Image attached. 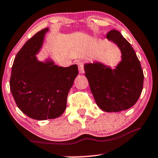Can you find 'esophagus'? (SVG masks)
<instances>
[{
  "instance_id": "34e87169",
  "label": "esophagus",
  "mask_w": 158,
  "mask_h": 158,
  "mask_svg": "<svg viewBox=\"0 0 158 158\" xmlns=\"http://www.w3.org/2000/svg\"><path fill=\"white\" fill-rule=\"evenodd\" d=\"M77 65H78V69L80 73H83L84 72V63L79 62Z\"/></svg>"
}]
</instances>
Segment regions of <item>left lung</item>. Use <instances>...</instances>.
Returning a JSON list of instances; mask_svg holds the SVG:
<instances>
[{"label":"left lung","mask_w":158,"mask_h":158,"mask_svg":"<svg viewBox=\"0 0 158 158\" xmlns=\"http://www.w3.org/2000/svg\"><path fill=\"white\" fill-rule=\"evenodd\" d=\"M106 38L115 43L122 61L114 69L95 63L84 65L85 76L98 106L107 112H118L133 106L143 86V72L134 49L118 31H109Z\"/></svg>","instance_id":"left-lung-1"}]
</instances>
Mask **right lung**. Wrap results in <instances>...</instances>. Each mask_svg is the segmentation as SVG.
I'll return each instance as SVG.
<instances>
[{
	"mask_svg": "<svg viewBox=\"0 0 158 158\" xmlns=\"http://www.w3.org/2000/svg\"><path fill=\"white\" fill-rule=\"evenodd\" d=\"M48 28L31 37L16 55L11 73L10 90L17 106L35 120L54 119L66 108L69 91L78 75L77 65L62 67L52 61L39 62L35 55Z\"/></svg>",
	"mask_w": 158,
	"mask_h": 158,
	"instance_id": "right-lung-1",
	"label": "right lung"
}]
</instances>
